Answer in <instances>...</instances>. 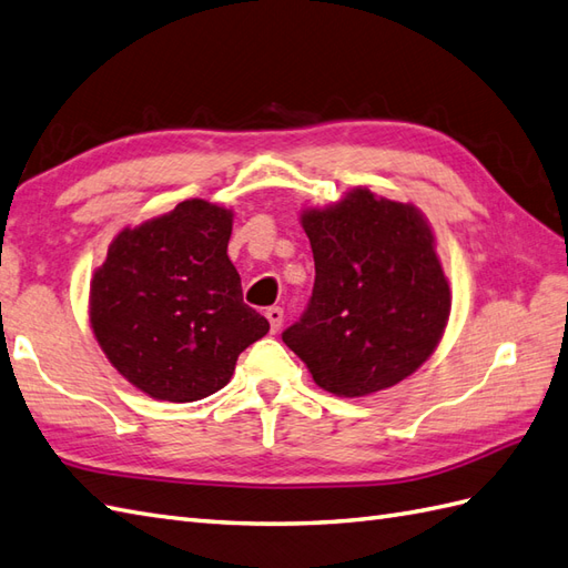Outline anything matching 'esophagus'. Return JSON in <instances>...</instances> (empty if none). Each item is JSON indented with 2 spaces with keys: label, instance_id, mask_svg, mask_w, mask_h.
<instances>
[{
  "label": "esophagus",
  "instance_id": "1",
  "mask_svg": "<svg viewBox=\"0 0 568 568\" xmlns=\"http://www.w3.org/2000/svg\"><path fill=\"white\" fill-rule=\"evenodd\" d=\"M266 320H268V324H271V332L275 334V332H281L285 314H283L281 307H268V310H266Z\"/></svg>",
  "mask_w": 568,
  "mask_h": 568
}]
</instances>
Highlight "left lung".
<instances>
[{
  "label": "left lung",
  "mask_w": 568,
  "mask_h": 568,
  "mask_svg": "<svg viewBox=\"0 0 568 568\" xmlns=\"http://www.w3.org/2000/svg\"><path fill=\"white\" fill-rule=\"evenodd\" d=\"M314 254V290L283 341L336 397L399 385L438 348L450 283L426 215L355 186L300 215Z\"/></svg>",
  "instance_id": "1"
}]
</instances>
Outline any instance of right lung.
I'll use <instances>...</instances> for the list:
<instances>
[{
  "mask_svg": "<svg viewBox=\"0 0 568 568\" xmlns=\"http://www.w3.org/2000/svg\"><path fill=\"white\" fill-rule=\"evenodd\" d=\"M234 213L203 197L115 234L89 290L101 351L130 385L197 402L227 385L240 353L268 334L244 305L227 256Z\"/></svg>",
  "mask_w": 568,
  "mask_h": 568,
  "instance_id": "1",
  "label": "right lung"
}]
</instances>
